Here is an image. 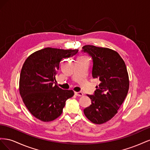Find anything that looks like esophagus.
I'll return each mask as SVG.
<instances>
[{
  "label": "esophagus",
  "mask_w": 150,
  "mask_h": 150,
  "mask_svg": "<svg viewBox=\"0 0 150 150\" xmlns=\"http://www.w3.org/2000/svg\"><path fill=\"white\" fill-rule=\"evenodd\" d=\"M75 95L77 96H83V93L82 92H75Z\"/></svg>",
  "instance_id": "1"
}]
</instances>
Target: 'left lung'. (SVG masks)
I'll list each match as a JSON object with an SVG mask.
<instances>
[{
	"instance_id": "1",
	"label": "left lung",
	"mask_w": 150,
	"mask_h": 150,
	"mask_svg": "<svg viewBox=\"0 0 150 150\" xmlns=\"http://www.w3.org/2000/svg\"><path fill=\"white\" fill-rule=\"evenodd\" d=\"M82 51L92 57L93 78L101 82L94 95H88L91 104L84 113L93 123L103 124L115 116L125 101L129 84L128 71L123 59L112 49L86 45Z\"/></svg>"
}]
</instances>
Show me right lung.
Returning a JSON list of instances; mask_svg holds the SVG:
<instances>
[{
	"mask_svg": "<svg viewBox=\"0 0 150 150\" xmlns=\"http://www.w3.org/2000/svg\"><path fill=\"white\" fill-rule=\"evenodd\" d=\"M78 49L46 47L36 51L25 61L22 67L19 92L29 112L36 118L49 122L62 112L72 90H64L55 84L57 71L63 59L74 56Z\"/></svg>",
	"mask_w": 150,
	"mask_h": 150,
	"instance_id": "1",
	"label": "right lung"
}]
</instances>
